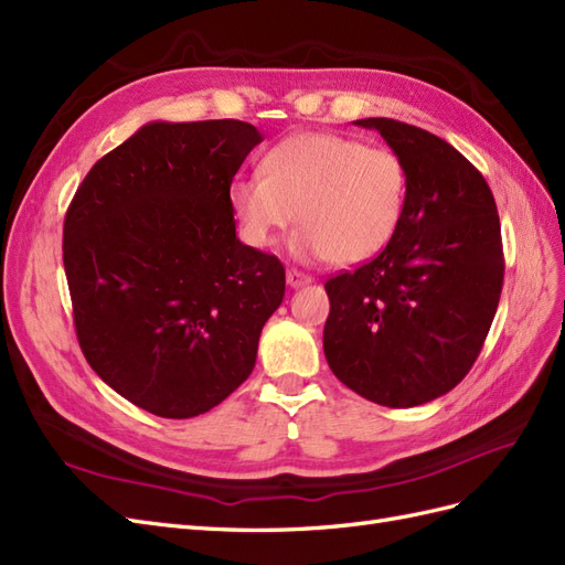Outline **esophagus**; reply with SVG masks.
Instances as JSON below:
<instances>
[{"instance_id":"obj_1","label":"esophagus","mask_w":565,"mask_h":565,"mask_svg":"<svg viewBox=\"0 0 565 565\" xmlns=\"http://www.w3.org/2000/svg\"><path fill=\"white\" fill-rule=\"evenodd\" d=\"M311 276L309 273H301L297 268H287V285L289 287H301V285H309Z\"/></svg>"}]
</instances>
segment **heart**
<instances>
[{
	"label": "heart",
	"mask_w": 565,
	"mask_h": 565,
	"mask_svg": "<svg viewBox=\"0 0 565 565\" xmlns=\"http://www.w3.org/2000/svg\"><path fill=\"white\" fill-rule=\"evenodd\" d=\"M406 190L396 151L334 132H299L268 151L262 173L233 180L231 204L252 247H270L297 213V254L359 264L396 233Z\"/></svg>",
	"instance_id": "1"
}]
</instances>
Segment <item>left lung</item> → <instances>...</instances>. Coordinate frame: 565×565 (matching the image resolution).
Segmentation results:
<instances>
[{"instance_id":"left-lung-1","label":"left lung","mask_w":565,"mask_h":565,"mask_svg":"<svg viewBox=\"0 0 565 565\" xmlns=\"http://www.w3.org/2000/svg\"><path fill=\"white\" fill-rule=\"evenodd\" d=\"M406 166L404 216L371 262L326 282L323 349L332 373L369 402L408 408L447 394L476 363L504 285L490 185L441 137L363 118Z\"/></svg>"}]
</instances>
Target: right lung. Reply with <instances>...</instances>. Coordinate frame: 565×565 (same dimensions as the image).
Instances as JSON below:
<instances>
[{
  "instance_id": "right-lung-1",
  "label": "right lung",
  "mask_w": 565,
  "mask_h": 565,
  "mask_svg": "<svg viewBox=\"0 0 565 565\" xmlns=\"http://www.w3.org/2000/svg\"><path fill=\"white\" fill-rule=\"evenodd\" d=\"M262 140L245 120H154L89 169L66 211L83 354L154 416L206 414L245 383L285 297L280 258L235 235L231 185Z\"/></svg>"
}]
</instances>
